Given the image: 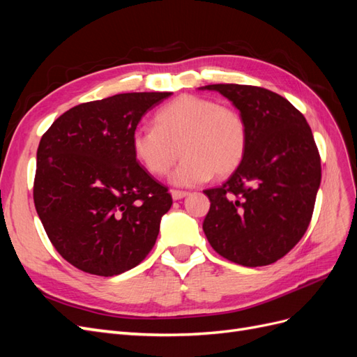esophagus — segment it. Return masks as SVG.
Segmentation results:
<instances>
[{"mask_svg":"<svg viewBox=\"0 0 357 357\" xmlns=\"http://www.w3.org/2000/svg\"><path fill=\"white\" fill-rule=\"evenodd\" d=\"M188 195H189V192H186V190H177V189L171 190V197H172V199H174V201L181 199V198H186Z\"/></svg>","mask_w":357,"mask_h":357,"instance_id":"34e87169","label":"esophagus"}]
</instances>
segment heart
Segmentation results:
<instances>
[{
	"mask_svg": "<svg viewBox=\"0 0 357 357\" xmlns=\"http://www.w3.org/2000/svg\"><path fill=\"white\" fill-rule=\"evenodd\" d=\"M153 126H138L131 138L137 160L152 176H164L181 153L169 180L197 186L214 174L240 167L247 149V125L238 110L197 95H180L155 114Z\"/></svg>",
	"mask_w": 357,
	"mask_h": 357,
	"instance_id": "obj_1",
	"label": "heart"
}]
</instances>
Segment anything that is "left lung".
<instances>
[{"label":"left lung","mask_w":357,"mask_h":357,"mask_svg":"<svg viewBox=\"0 0 357 357\" xmlns=\"http://www.w3.org/2000/svg\"><path fill=\"white\" fill-rule=\"evenodd\" d=\"M247 125L244 159L220 188L202 229L211 247L243 266L274 264L304 236L321 180L320 155L305 117L286 98L257 86L208 84Z\"/></svg>","instance_id":"left-lung-1"}]
</instances>
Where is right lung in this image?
Instances as JSON below:
<instances>
[{"label":"right lung","mask_w":357,"mask_h":357,"mask_svg":"<svg viewBox=\"0 0 357 357\" xmlns=\"http://www.w3.org/2000/svg\"><path fill=\"white\" fill-rule=\"evenodd\" d=\"M171 92L117 93L73 107L41 137L34 204L50 243L73 266L113 277L156 243L172 204L138 164L131 138Z\"/></svg>","instance_id":"right-lung-1"}]
</instances>
